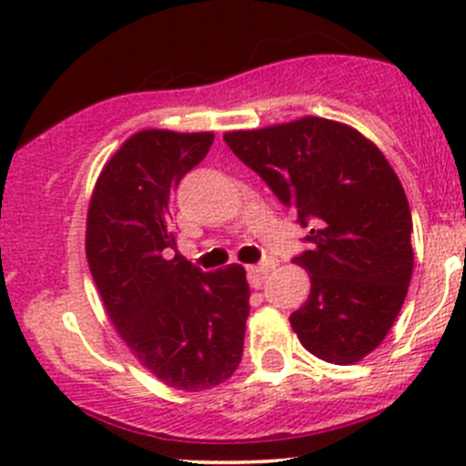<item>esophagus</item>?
Instances as JSON below:
<instances>
[{"label": "esophagus", "instance_id": "34e87169", "mask_svg": "<svg viewBox=\"0 0 466 466\" xmlns=\"http://www.w3.org/2000/svg\"><path fill=\"white\" fill-rule=\"evenodd\" d=\"M275 266H277V263L270 259V261L259 263V266H250V268H248V277H250L252 286H261L263 279H266V277L270 275V270H272V268H275Z\"/></svg>", "mask_w": 466, "mask_h": 466}]
</instances>
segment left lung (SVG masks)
Returning a JSON list of instances; mask_svg holds the SVG:
<instances>
[{
    "mask_svg": "<svg viewBox=\"0 0 466 466\" xmlns=\"http://www.w3.org/2000/svg\"><path fill=\"white\" fill-rule=\"evenodd\" d=\"M225 144L311 228L293 263L311 275L290 313L304 350L350 365L383 342L412 277V216L385 155L359 130L322 116L234 130Z\"/></svg>",
    "mask_w": 466,
    "mask_h": 466,
    "instance_id": "8db88e82",
    "label": "left lung"
}]
</instances>
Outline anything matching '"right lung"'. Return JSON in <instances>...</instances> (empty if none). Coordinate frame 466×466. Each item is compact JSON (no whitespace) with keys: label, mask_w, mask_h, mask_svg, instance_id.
I'll list each match as a JSON object with an SVG mask.
<instances>
[{"label":"right lung","mask_w":466,"mask_h":466,"mask_svg":"<svg viewBox=\"0 0 466 466\" xmlns=\"http://www.w3.org/2000/svg\"><path fill=\"white\" fill-rule=\"evenodd\" d=\"M214 135L142 130L103 167L87 209L86 252L103 307L162 383L200 392L241 363L250 286L243 266L203 272L176 250L171 194Z\"/></svg>","instance_id":"add662e5"}]
</instances>
